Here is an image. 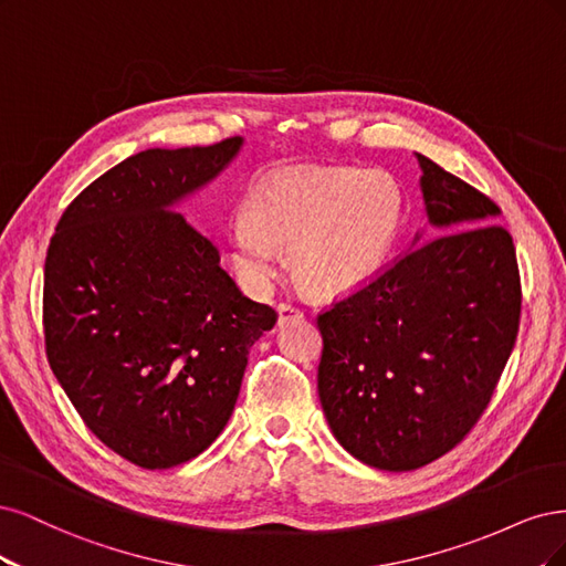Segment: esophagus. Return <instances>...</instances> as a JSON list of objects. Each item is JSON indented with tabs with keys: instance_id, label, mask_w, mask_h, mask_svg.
<instances>
[{
	"instance_id": "esophagus-1",
	"label": "esophagus",
	"mask_w": 566,
	"mask_h": 566,
	"mask_svg": "<svg viewBox=\"0 0 566 566\" xmlns=\"http://www.w3.org/2000/svg\"><path fill=\"white\" fill-rule=\"evenodd\" d=\"M277 315H280V324H284V322H291V319H303V310L296 307L294 303H280Z\"/></svg>"
}]
</instances>
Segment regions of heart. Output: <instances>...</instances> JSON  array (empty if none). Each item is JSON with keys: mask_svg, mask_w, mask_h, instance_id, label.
<instances>
[{"mask_svg": "<svg viewBox=\"0 0 566 566\" xmlns=\"http://www.w3.org/2000/svg\"><path fill=\"white\" fill-rule=\"evenodd\" d=\"M402 213V188L388 171H282L251 192L249 213L228 221L230 256L244 282L265 286L282 249H291V268L305 289L340 296L386 263Z\"/></svg>", "mask_w": 566, "mask_h": 566, "instance_id": "obj_1", "label": "heart"}]
</instances>
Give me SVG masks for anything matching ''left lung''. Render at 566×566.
<instances>
[{"label": "left lung", "mask_w": 566, "mask_h": 566, "mask_svg": "<svg viewBox=\"0 0 566 566\" xmlns=\"http://www.w3.org/2000/svg\"><path fill=\"white\" fill-rule=\"evenodd\" d=\"M437 234L317 315V390L336 440L378 470L440 459L475 428L513 353L522 286L501 209L416 155Z\"/></svg>", "instance_id": "1"}]
</instances>
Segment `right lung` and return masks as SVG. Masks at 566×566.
Instances as JSON below:
<instances>
[{
	"label": "right lung",
	"mask_w": 566,
	"mask_h": 566,
	"mask_svg": "<svg viewBox=\"0 0 566 566\" xmlns=\"http://www.w3.org/2000/svg\"><path fill=\"white\" fill-rule=\"evenodd\" d=\"M240 148L232 136L126 157L72 199L46 251L51 371L86 428L145 470L186 463L221 434L251 345L277 322L169 211Z\"/></svg>",
	"instance_id": "add662e5"
}]
</instances>
